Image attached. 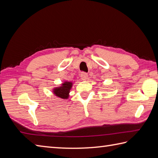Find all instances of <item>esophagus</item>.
I'll use <instances>...</instances> for the list:
<instances>
[{
  "mask_svg": "<svg viewBox=\"0 0 158 158\" xmlns=\"http://www.w3.org/2000/svg\"><path fill=\"white\" fill-rule=\"evenodd\" d=\"M80 77H81V79L83 80V81H85V80L88 79V74H87L86 73L83 72V73H81V75H80Z\"/></svg>",
  "mask_w": 158,
  "mask_h": 158,
  "instance_id": "obj_1",
  "label": "esophagus"
}]
</instances>
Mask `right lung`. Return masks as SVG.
Returning a JSON list of instances; mask_svg holds the SVG:
<instances>
[{"label": "right lung", "instance_id": "1", "mask_svg": "<svg viewBox=\"0 0 158 158\" xmlns=\"http://www.w3.org/2000/svg\"><path fill=\"white\" fill-rule=\"evenodd\" d=\"M72 82L65 81L64 83H62L61 86L53 89V94L56 96L60 97V98L63 99H67L69 96V92L70 89L72 88Z\"/></svg>", "mask_w": 158, "mask_h": 158}]
</instances>
